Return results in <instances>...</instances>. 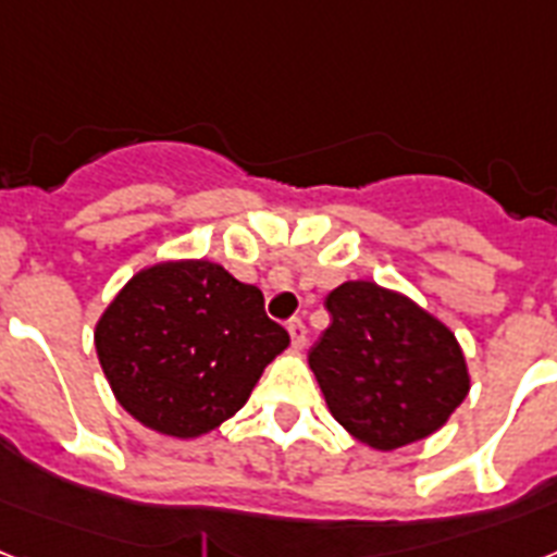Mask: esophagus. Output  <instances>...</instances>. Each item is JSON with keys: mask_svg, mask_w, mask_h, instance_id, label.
Instances as JSON below:
<instances>
[{"mask_svg": "<svg viewBox=\"0 0 557 557\" xmlns=\"http://www.w3.org/2000/svg\"><path fill=\"white\" fill-rule=\"evenodd\" d=\"M287 333H289V342H293V350H305L307 344V327L305 321H287Z\"/></svg>", "mask_w": 557, "mask_h": 557, "instance_id": "esophagus-1", "label": "esophagus"}]
</instances>
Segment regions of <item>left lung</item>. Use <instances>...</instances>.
Instances as JSON below:
<instances>
[{
  "mask_svg": "<svg viewBox=\"0 0 557 557\" xmlns=\"http://www.w3.org/2000/svg\"><path fill=\"white\" fill-rule=\"evenodd\" d=\"M327 310L333 324L310 350V370L335 421L379 453L438 433L470 393L453 330L375 282L338 284Z\"/></svg>",
  "mask_w": 557,
  "mask_h": 557,
  "instance_id": "left-lung-1",
  "label": "left lung"
}]
</instances>
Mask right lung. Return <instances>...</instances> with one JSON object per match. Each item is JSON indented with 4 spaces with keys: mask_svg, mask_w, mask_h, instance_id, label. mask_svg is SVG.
<instances>
[{
    "mask_svg": "<svg viewBox=\"0 0 557 557\" xmlns=\"http://www.w3.org/2000/svg\"><path fill=\"white\" fill-rule=\"evenodd\" d=\"M110 389L141 426L199 438L236 416L289 335L259 287L207 259L147 264L96 321Z\"/></svg>",
    "mask_w": 557,
    "mask_h": 557,
    "instance_id": "obj_1",
    "label": "right lung"
}]
</instances>
